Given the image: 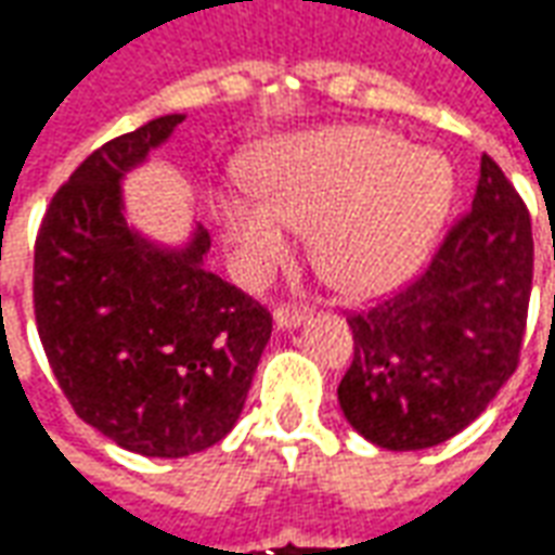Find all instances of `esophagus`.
Returning <instances> with one entry per match:
<instances>
[{
    "instance_id": "obj_1",
    "label": "esophagus",
    "mask_w": 555,
    "mask_h": 555,
    "mask_svg": "<svg viewBox=\"0 0 555 555\" xmlns=\"http://www.w3.org/2000/svg\"><path fill=\"white\" fill-rule=\"evenodd\" d=\"M273 318H276V326H282V330H288V326H300L302 321H306V306H300V302L279 306Z\"/></svg>"
}]
</instances>
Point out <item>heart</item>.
Returning a JSON list of instances; mask_svg holds the SVG:
<instances>
[{"instance_id":"1","label":"heart","mask_w":555,"mask_h":555,"mask_svg":"<svg viewBox=\"0 0 555 555\" xmlns=\"http://www.w3.org/2000/svg\"><path fill=\"white\" fill-rule=\"evenodd\" d=\"M261 198L222 202L229 237L255 270L312 231L321 276L348 294L396 285L428 253L454 198L449 159L380 127H330L267 147L253 169Z\"/></svg>"}]
</instances>
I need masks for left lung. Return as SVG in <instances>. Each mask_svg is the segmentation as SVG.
<instances>
[{
	"label": "left lung",
	"instance_id": "8db88e82",
	"mask_svg": "<svg viewBox=\"0 0 555 555\" xmlns=\"http://www.w3.org/2000/svg\"><path fill=\"white\" fill-rule=\"evenodd\" d=\"M532 219L481 154L473 207L422 273L348 314L353 362L338 404L365 440L392 452L446 442L485 413L517 372L532 294Z\"/></svg>",
	"mask_w": 555,
	"mask_h": 555
}]
</instances>
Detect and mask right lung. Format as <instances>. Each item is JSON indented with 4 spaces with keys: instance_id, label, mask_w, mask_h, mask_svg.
I'll use <instances>...</instances> for the list:
<instances>
[{
    "instance_id": "add662e5",
    "label": "right lung",
    "mask_w": 555,
    "mask_h": 555,
    "mask_svg": "<svg viewBox=\"0 0 555 555\" xmlns=\"http://www.w3.org/2000/svg\"><path fill=\"white\" fill-rule=\"evenodd\" d=\"M181 121L163 115L91 151L35 237L31 302L55 380L82 422L145 457L222 440L273 330L267 306L205 270V229L166 253L125 225L121 175Z\"/></svg>"
}]
</instances>
